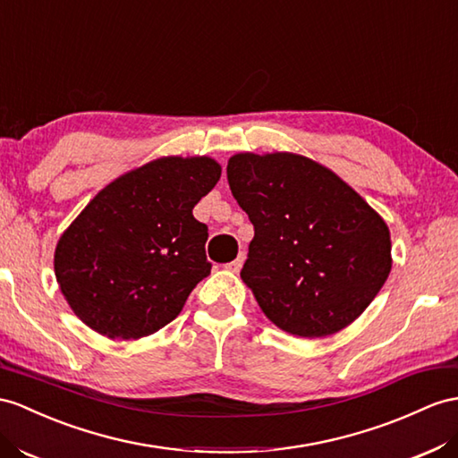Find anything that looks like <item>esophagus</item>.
I'll return each instance as SVG.
<instances>
[{
	"label": "esophagus",
	"instance_id": "esophagus-1",
	"mask_svg": "<svg viewBox=\"0 0 458 458\" xmlns=\"http://www.w3.org/2000/svg\"><path fill=\"white\" fill-rule=\"evenodd\" d=\"M243 261H245V255H243V253H240V255L236 257V259L230 261V263H226L225 267L228 268V271H232V273H238L240 268H242V265H243Z\"/></svg>",
	"mask_w": 458,
	"mask_h": 458
}]
</instances>
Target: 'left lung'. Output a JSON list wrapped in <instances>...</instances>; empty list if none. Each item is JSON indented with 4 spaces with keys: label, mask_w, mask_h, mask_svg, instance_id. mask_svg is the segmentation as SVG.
<instances>
[{
    "label": "left lung",
    "mask_w": 458,
    "mask_h": 458,
    "mask_svg": "<svg viewBox=\"0 0 458 458\" xmlns=\"http://www.w3.org/2000/svg\"><path fill=\"white\" fill-rule=\"evenodd\" d=\"M226 174L255 230L240 275L267 318L303 338L360 318L391 273L383 218L336 174L290 152H242Z\"/></svg>",
    "instance_id": "1"
}]
</instances>
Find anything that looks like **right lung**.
Masks as SVG:
<instances>
[{
	"instance_id": "right-lung-1",
	"label": "right lung",
	"mask_w": 458,
	"mask_h": 458,
	"mask_svg": "<svg viewBox=\"0 0 458 458\" xmlns=\"http://www.w3.org/2000/svg\"><path fill=\"white\" fill-rule=\"evenodd\" d=\"M218 180L213 158L168 157L104 187L55 248V278L77 318L123 341L178 318L213 267L193 207Z\"/></svg>"
}]
</instances>
